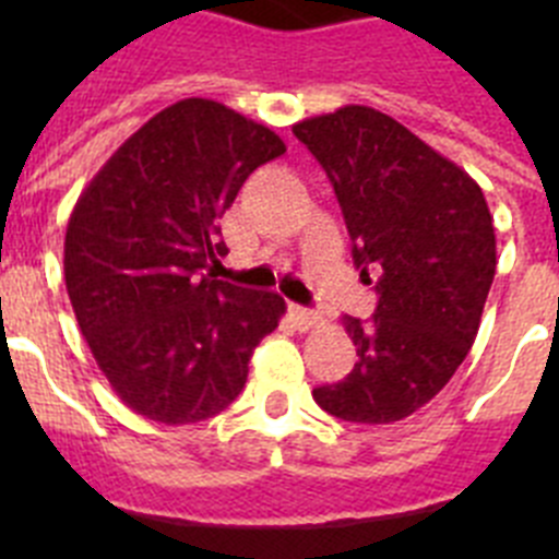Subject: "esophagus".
<instances>
[{"label": "esophagus", "mask_w": 559, "mask_h": 559, "mask_svg": "<svg viewBox=\"0 0 559 559\" xmlns=\"http://www.w3.org/2000/svg\"><path fill=\"white\" fill-rule=\"evenodd\" d=\"M290 319L296 322V328L299 330H310V328H319V322H322V316L316 313V310H308V308H299V305H290L288 308Z\"/></svg>", "instance_id": "obj_1"}]
</instances>
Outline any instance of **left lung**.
<instances>
[{
    "label": "left lung",
    "instance_id": "obj_1",
    "mask_svg": "<svg viewBox=\"0 0 559 559\" xmlns=\"http://www.w3.org/2000/svg\"><path fill=\"white\" fill-rule=\"evenodd\" d=\"M328 173L360 276L378 271V308L344 316L353 372L313 389L328 414L386 426L442 392L481 324L496 276V229L476 181L369 106H344L294 126ZM372 283V280H369Z\"/></svg>",
    "mask_w": 559,
    "mask_h": 559
}]
</instances>
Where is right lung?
<instances>
[{"label": "right lung", "mask_w": 559, "mask_h": 559, "mask_svg": "<svg viewBox=\"0 0 559 559\" xmlns=\"http://www.w3.org/2000/svg\"><path fill=\"white\" fill-rule=\"evenodd\" d=\"M285 153L271 128L187 97L131 133L81 192L63 240L67 294L114 394L187 426L224 412L285 299L215 280L218 221L251 173Z\"/></svg>", "instance_id": "right-lung-1"}]
</instances>
